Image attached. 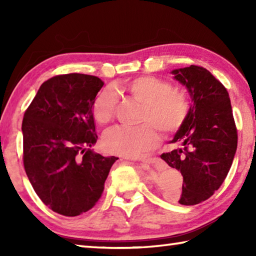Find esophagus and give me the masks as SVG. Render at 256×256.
<instances>
[{
	"instance_id": "esophagus-1",
	"label": "esophagus",
	"mask_w": 256,
	"mask_h": 256,
	"mask_svg": "<svg viewBox=\"0 0 256 256\" xmlns=\"http://www.w3.org/2000/svg\"><path fill=\"white\" fill-rule=\"evenodd\" d=\"M154 159H140L138 162L142 164H151V162H154Z\"/></svg>"
}]
</instances>
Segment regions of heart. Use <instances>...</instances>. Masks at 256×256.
Returning <instances> with one entry per match:
<instances>
[{
  "instance_id": "heart-1",
  "label": "heart",
  "mask_w": 256,
  "mask_h": 256,
  "mask_svg": "<svg viewBox=\"0 0 256 256\" xmlns=\"http://www.w3.org/2000/svg\"><path fill=\"white\" fill-rule=\"evenodd\" d=\"M116 89L142 104L141 120L152 123L162 133L175 132L188 116L190 105L185 94L172 90L170 82L158 78L140 76L125 84H118ZM118 99V94L112 89L102 90L98 94L92 105L94 118L98 123L110 122ZM104 144L112 154L136 157L157 144V133L149 123L136 126L118 125L107 130Z\"/></svg>"
}]
</instances>
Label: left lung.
<instances>
[{"label": "left lung", "instance_id": "obj_1", "mask_svg": "<svg viewBox=\"0 0 256 256\" xmlns=\"http://www.w3.org/2000/svg\"><path fill=\"white\" fill-rule=\"evenodd\" d=\"M170 73L188 90L190 104L170 141L178 146L160 157L183 176L178 202L194 206L224 183L236 154L237 130L227 90L206 68L190 66Z\"/></svg>", "mask_w": 256, "mask_h": 256}]
</instances>
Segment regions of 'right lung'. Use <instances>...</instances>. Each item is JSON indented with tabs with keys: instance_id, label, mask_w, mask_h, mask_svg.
I'll use <instances>...</instances> for the list:
<instances>
[{
	"instance_id": "add662e5",
	"label": "right lung",
	"mask_w": 256,
	"mask_h": 256,
	"mask_svg": "<svg viewBox=\"0 0 256 256\" xmlns=\"http://www.w3.org/2000/svg\"><path fill=\"white\" fill-rule=\"evenodd\" d=\"M104 81L70 73L40 86L22 120L24 170L34 192L54 212L79 216L96 204L116 160L94 154L92 105Z\"/></svg>"
}]
</instances>
